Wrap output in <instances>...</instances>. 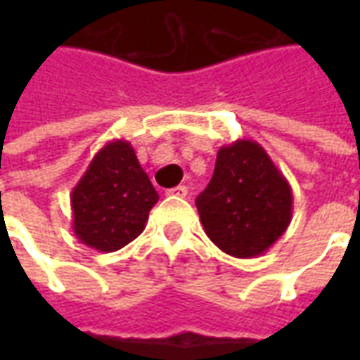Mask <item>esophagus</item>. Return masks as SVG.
<instances>
[{
  "mask_svg": "<svg viewBox=\"0 0 360 360\" xmlns=\"http://www.w3.org/2000/svg\"><path fill=\"white\" fill-rule=\"evenodd\" d=\"M167 195L179 196V198H185V196H187V187H185V185H177V187L169 188V191H167Z\"/></svg>",
  "mask_w": 360,
  "mask_h": 360,
  "instance_id": "34e87169",
  "label": "esophagus"
}]
</instances>
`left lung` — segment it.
Wrapping results in <instances>:
<instances>
[{"mask_svg": "<svg viewBox=\"0 0 360 360\" xmlns=\"http://www.w3.org/2000/svg\"><path fill=\"white\" fill-rule=\"evenodd\" d=\"M196 208L210 241L235 258L264 255L291 224V187L255 141L239 139L218 150L208 187Z\"/></svg>", "mask_w": 360, "mask_h": 360, "instance_id": "1", "label": "left lung"}]
</instances>
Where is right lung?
<instances>
[{
    "mask_svg": "<svg viewBox=\"0 0 360 360\" xmlns=\"http://www.w3.org/2000/svg\"><path fill=\"white\" fill-rule=\"evenodd\" d=\"M158 198L131 142L110 141L71 193L75 235L102 252L123 249L142 233Z\"/></svg>",
    "mask_w": 360,
    "mask_h": 360,
    "instance_id": "obj_1",
    "label": "right lung"
}]
</instances>
